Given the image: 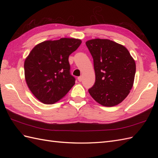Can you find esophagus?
Listing matches in <instances>:
<instances>
[{"mask_svg": "<svg viewBox=\"0 0 158 158\" xmlns=\"http://www.w3.org/2000/svg\"><path fill=\"white\" fill-rule=\"evenodd\" d=\"M78 81H79V82H81V81H82V77L80 76V77H78Z\"/></svg>", "mask_w": 158, "mask_h": 158, "instance_id": "34e87169", "label": "esophagus"}]
</instances>
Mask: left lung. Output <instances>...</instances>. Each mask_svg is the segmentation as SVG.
Segmentation results:
<instances>
[{"instance_id":"1","label":"left lung","mask_w":158,"mask_h":158,"mask_svg":"<svg viewBox=\"0 0 158 158\" xmlns=\"http://www.w3.org/2000/svg\"><path fill=\"white\" fill-rule=\"evenodd\" d=\"M85 44L94 60L96 81L88 89L97 102L113 106L129 94L135 80L136 64L125 47L109 39H95Z\"/></svg>"}]
</instances>
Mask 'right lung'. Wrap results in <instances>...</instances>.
I'll use <instances>...</instances> for the list:
<instances>
[{
    "label": "right lung",
    "mask_w": 158,
    "mask_h": 158,
    "mask_svg": "<svg viewBox=\"0 0 158 158\" xmlns=\"http://www.w3.org/2000/svg\"><path fill=\"white\" fill-rule=\"evenodd\" d=\"M80 39L45 41L33 48L24 62L26 81L40 102L51 105L62 99L75 83L69 57L81 45Z\"/></svg>",
    "instance_id": "right-lung-1"
}]
</instances>
